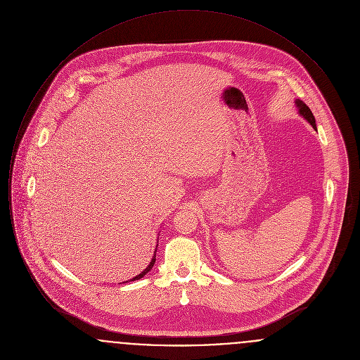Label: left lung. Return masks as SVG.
<instances>
[{"mask_svg": "<svg viewBox=\"0 0 360 360\" xmlns=\"http://www.w3.org/2000/svg\"><path fill=\"white\" fill-rule=\"evenodd\" d=\"M295 103V106H297V109H298V113H300V116H302L305 120L308 121L309 124L317 131V127H316V119H314V116H313V113H311V110L309 109L308 105L304 103V101H301V100H295L294 101Z\"/></svg>", "mask_w": 360, "mask_h": 360, "instance_id": "8db88e82", "label": "left lung"}]
</instances>
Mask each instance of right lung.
<instances>
[{"instance_id": "obj_1", "label": "right lung", "mask_w": 360, "mask_h": 360, "mask_svg": "<svg viewBox=\"0 0 360 360\" xmlns=\"http://www.w3.org/2000/svg\"><path fill=\"white\" fill-rule=\"evenodd\" d=\"M156 247H158V244H156ZM155 260H156V250H155V251H154V257H153V259H151V262H150V264H148V266H147V267H146V269H144V270H143V271H141V273H140V274L136 275V276H135V278H132V279H129V282H131V281H137V279H140V278H143V276H144V275L147 274V273H148V271H151V269H153V267H154ZM125 282H128V281H125ZM125 282H122V283H125Z\"/></svg>"}]
</instances>
